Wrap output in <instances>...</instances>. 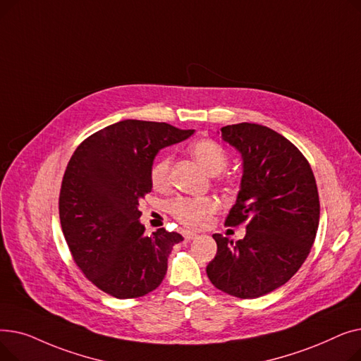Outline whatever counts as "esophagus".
Instances as JSON below:
<instances>
[{
    "mask_svg": "<svg viewBox=\"0 0 361 361\" xmlns=\"http://www.w3.org/2000/svg\"><path fill=\"white\" fill-rule=\"evenodd\" d=\"M183 237L185 238V240H193V238H196L197 237V234L196 233H193V231H183Z\"/></svg>",
    "mask_w": 361,
    "mask_h": 361,
    "instance_id": "1",
    "label": "esophagus"
}]
</instances>
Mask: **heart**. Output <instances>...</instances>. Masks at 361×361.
Returning <instances> with one entry per match:
<instances>
[{"label": "heart", "mask_w": 361, "mask_h": 361, "mask_svg": "<svg viewBox=\"0 0 361 361\" xmlns=\"http://www.w3.org/2000/svg\"><path fill=\"white\" fill-rule=\"evenodd\" d=\"M188 152L199 165L212 176L219 174L228 164L225 149L212 139H200L195 142L188 147ZM169 169L171 157L168 154L161 155L150 165L149 181L155 190H166L169 185ZM168 211L180 224L190 226V228H202L218 211V203L209 197H177L169 203Z\"/></svg>", "instance_id": "heart-1"}]
</instances>
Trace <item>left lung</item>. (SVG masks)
<instances>
[{"label": "left lung", "instance_id": "obj_1", "mask_svg": "<svg viewBox=\"0 0 361 361\" xmlns=\"http://www.w3.org/2000/svg\"><path fill=\"white\" fill-rule=\"evenodd\" d=\"M243 158L241 187L225 224L245 225L233 241L214 234L218 250L206 274L214 286L238 298H257L305 263L319 226L317 185L305 155L269 127L240 123L221 128Z\"/></svg>", "mask_w": 361, "mask_h": 361}]
</instances>
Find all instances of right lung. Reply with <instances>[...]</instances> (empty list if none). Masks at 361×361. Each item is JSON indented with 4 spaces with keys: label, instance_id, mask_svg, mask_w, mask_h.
<instances>
[{
    "label": "right lung",
    "instance_id": "add662e5",
    "mask_svg": "<svg viewBox=\"0 0 361 361\" xmlns=\"http://www.w3.org/2000/svg\"><path fill=\"white\" fill-rule=\"evenodd\" d=\"M195 130L124 120L85 139L66 168L60 221L73 260L85 276L116 298H137L159 287L173 245L165 228L145 235L139 200L152 190L149 168L158 152Z\"/></svg>",
    "mask_w": 361,
    "mask_h": 361
}]
</instances>
